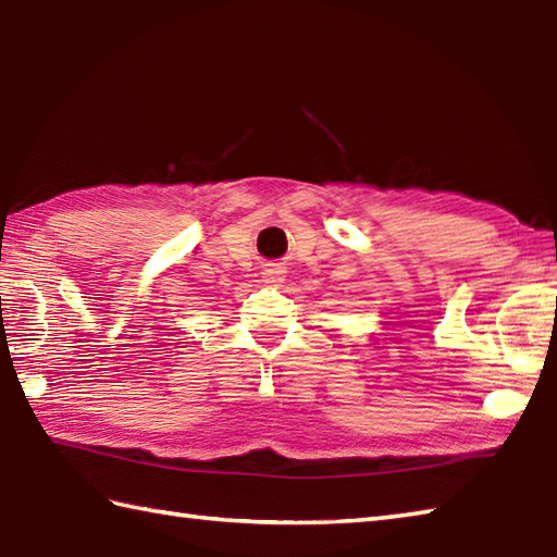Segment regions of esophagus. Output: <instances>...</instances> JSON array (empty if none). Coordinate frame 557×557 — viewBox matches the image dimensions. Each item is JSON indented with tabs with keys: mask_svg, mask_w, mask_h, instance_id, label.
I'll list each match as a JSON object with an SVG mask.
<instances>
[{
	"mask_svg": "<svg viewBox=\"0 0 557 557\" xmlns=\"http://www.w3.org/2000/svg\"><path fill=\"white\" fill-rule=\"evenodd\" d=\"M282 275H285V270H280V268H268V270L263 272V277H265L268 282H280Z\"/></svg>",
	"mask_w": 557,
	"mask_h": 557,
	"instance_id": "1",
	"label": "esophagus"
}]
</instances>
